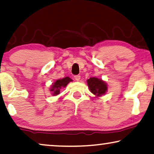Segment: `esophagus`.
<instances>
[{
    "instance_id": "1",
    "label": "esophagus",
    "mask_w": 154,
    "mask_h": 154,
    "mask_svg": "<svg viewBox=\"0 0 154 154\" xmlns=\"http://www.w3.org/2000/svg\"><path fill=\"white\" fill-rule=\"evenodd\" d=\"M80 78H81V76H80V75H75V79L76 80V81H79L80 80Z\"/></svg>"
}]
</instances>
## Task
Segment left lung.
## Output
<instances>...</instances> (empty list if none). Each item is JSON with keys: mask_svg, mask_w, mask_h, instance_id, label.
Here are the masks:
<instances>
[{"mask_svg": "<svg viewBox=\"0 0 154 154\" xmlns=\"http://www.w3.org/2000/svg\"><path fill=\"white\" fill-rule=\"evenodd\" d=\"M87 83L91 93L97 96H101L107 91L106 83L96 77H91L87 80Z\"/></svg>", "mask_w": 154, "mask_h": 154, "instance_id": "obj_1", "label": "left lung"}]
</instances>
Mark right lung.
Listing matches in <instances>:
<instances>
[{
  "label": "right lung",
  "instance_id": "right-lung-1",
  "mask_svg": "<svg viewBox=\"0 0 154 154\" xmlns=\"http://www.w3.org/2000/svg\"><path fill=\"white\" fill-rule=\"evenodd\" d=\"M72 80L70 79V77H66L65 78H63L61 79H58L54 82V84L52 85V88L51 89V91L53 92V95H57L59 93V91L61 89L62 87L66 86L70 82H72Z\"/></svg>",
  "mask_w": 154,
  "mask_h": 154
}]
</instances>
